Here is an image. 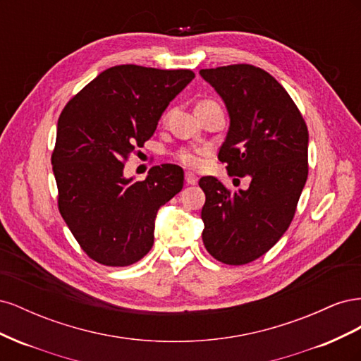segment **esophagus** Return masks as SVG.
I'll return each mask as SVG.
<instances>
[{
    "mask_svg": "<svg viewBox=\"0 0 361 361\" xmlns=\"http://www.w3.org/2000/svg\"><path fill=\"white\" fill-rule=\"evenodd\" d=\"M185 180H187V183H188V185H195V183L199 182V178L195 176L194 173L187 171V173H185Z\"/></svg>",
    "mask_w": 361,
    "mask_h": 361,
    "instance_id": "esophagus-1",
    "label": "esophagus"
}]
</instances>
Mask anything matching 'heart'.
<instances>
[{"mask_svg":"<svg viewBox=\"0 0 361 361\" xmlns=\"http://www.w3.org/2000/svg\"><path fill=\"white\" fill-rule=\"evenodd\" d=\"M211 102L212 101H202L197 106L211 104ZM202 154H203V150H194V149L182 147V149H179L176 152V154H174V158H176L182 164V166L195 169V167H199L200 164H202Z\"/></svg>","mask_w":361,"mask_h":361,"instance_id":"heart-1","label":"heart"}]
</instances>
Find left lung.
Returning <instances> with one entry per match:
<instances>
[{"label":"left lung","mask_w":361,"mask_h":361,"mask_svg":"<svg viewBox=\"0 0 361 361\" xmlns=\"http://www.w3.org/2000/svg\"><path fill=\"white\" fill-rule=\"evenodd\" d=\"M200 75L231 117L218 159L228 176L251 180L238 191L214 176L199 180L206 195L203 244L223 264L245 265L288 231L309 174V130L292 97L264 69L231 64Z\"/></svg>","instance_id":"1"}]
</instances>
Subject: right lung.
Listing matches in <instances>:
<instances>
[{"label": "right lung", "mask_w": 361, "mask_h": 361, "mask_svg": "<svg viewBox=\"0 0 361 361\" xmlns=\"http://www.w3.org/2000/svg\"><path fill=\"white\" fill-rule=\"evenodd\" d=\"M192 78L190 69L120 64L63 108L51 157L59 211L97 264L133 265L154 245L158 209L182 190L183 170L162 164L134 182L123 176L125 161L154 135L162 113Z\"/></svg>", "instance_id": "add662e5"}]
</instances>
